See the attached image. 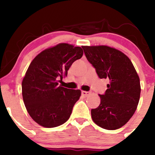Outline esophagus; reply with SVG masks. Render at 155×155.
<instances>
[{"instance_id": "1", "label": "esophagus", "mask_w": 155, "mask_h": 155, "mask_svg": "<svg viewBox=\"0 0 155 155\" xmlns=\"http://www.w3.org/2000/svg\"><path fill=\"white\" fill-rule=\"evenodd\" d=\"M81 95H82L84 97H87L89 95H90V92L87 91H81Z\"/></svg>"}]
</instances>
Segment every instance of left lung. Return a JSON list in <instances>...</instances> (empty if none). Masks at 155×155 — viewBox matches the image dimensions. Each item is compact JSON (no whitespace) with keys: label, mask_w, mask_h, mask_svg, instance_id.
<instances>
[{"label":"left lung","mask_w":155,"mask_h":155,"mask_svg":"<svg viewBox=\"0 0 155 155\" xmlns=\"http://www.w3.org/2000/svg\"><path fill=\"white\" fill-rule=\"evenodd\" d=\"M87 59L100 79H109L99 95L101 104L91 110L93 122L114 130L124 125L136 111L140 99V79L132 62L122 51L107 46L82 47Z\"/></svg>","instance_id":"left-lung-1"}]
</instances>
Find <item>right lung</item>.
Listing matches in <instances>:
<instances>
[{
  "instance_id": "obj_1",
  "label": "right lung",
  "mask_w": 155,
  "mask_h": 155,
  "mask_svg": "<svg viewBox=\"0 0 155 155\" xmlns=\"http://www.w3.org/2000/svg\"><path fill=\"white\" fill-rule=\"evenodd\" d=\"M82 55L81 47L59 44L41 51L30 64L22 80V97L28 114L38 124L54 127L69 119L81 91L58 86V81Z\"/></svg>"
}]
</instances>
